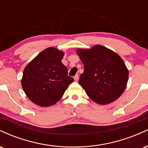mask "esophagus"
Returning a JSON list of instances; mask_svg holds the SVG:
<instances>
[{
  "mask_svg": "<svg viewBox=\"0 0 148 148\" xmlns=\"http://www.w3.org/2000/svg\"><path fill=\"white\" fill-rule=\"evenodd\" d=\"M79 75H78V74H76V75L74 76V81H78V80H79Z\"/></svg>",
  "mask_w": 148,
  "mask_h": 148,
  "instance_id": "34e87169",
  "label": "esophagus"
}]
</instances>
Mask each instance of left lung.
<instances>
[{
	"label": "left lung",
	"mask_w": 148,
	"mask_h": 148,
	"mask_svg": "<svg viewBox=\"0 0 148 148\" xmlns=\"http://www.w3.org/2000/svg\"><path fill=\"white\" fill-rule=\"evenodd\" d=\"M84 64L79 84L87 95L99 104H107L118 99L125 91L129 70L121 57L103 46L76 50Z\"/></svg>",
	"instance_id": "1"
}]
</instances>
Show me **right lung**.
Masks as SVG:
<instances>
[{
  "label": "right lung",
  "instance_id": "1",
  "mask_svg": "<svg viewBox=\"0 0 148 148\" xmlns=\"http://www.w3.org/2000/svg\"><path fill=\"white\" fill-rule=\"evenodd\" d=\"M64 55L62 51L49 47L25 66L21 79L22 88L35 104L42 107L54 105L74 81L61 61Z\"/></svg>",
  "mask_w": 148,
  "mask_h": 148
}]
</instances>
